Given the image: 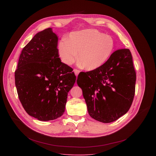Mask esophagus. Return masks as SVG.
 I'll use <instances>...</instances> for the list:
<instances>
[{
    "label": "esophagus",
    "mask_w": 156,
    "mask_h": 156,
    "mask_svg": "<svg viewBox=\"0 0 156 156\" xmlns=\"http://www.w3.org/2000/svg\"><path fill=\"white\" fill-rule=\"evenodd\" d=\"M74 73H75V75L77 76L78 75V74L80 73V71L79 70V69H74Z\"/></svg>",
    "instance_id": "1"
}]
</instances>
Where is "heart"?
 I'll return each mask as SVG.
<instances>
[{
    "label": "heart",
    "mask_w": 156,
    "mask_h": 156,
    "mask_svg": "<svg viewBox=\"0 0 156 156\" xmlns=\"http://www.w3.org/2000/svg\"><path fill=\"white\" fill-rule=\"evenodd\" d=\"M114 46L111 37L95 30L73 32L68 40L59 44V54L62 61L71 65L78 59L81 68L92 71L101 68L110 57Z\"/></svg>",
    "instance_id": "b5f03b06"
}]
</instances>
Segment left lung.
Wrapping results in <instances>:
<instances>
[{
  "label": "left lung",
  "instance_id": "left-lung-1",
  "mask_svg": "<svg viewBox=\"0 0 156 156\" xmlns=\"http://www.w3.org/2000/svg\"><path fill=\"white\" fill-rule=\"evenodd\" d=\"M135 82L136 72L128 48L114 51L101 68L80 72L77 79L89 115L104 123L117 120L128 111Z\"/></svg>",
  "mask_w": 156,
  "mask_h": 156
}]
</instances>
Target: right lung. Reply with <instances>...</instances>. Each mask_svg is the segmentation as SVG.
Segmentation results:
<instances>
[{
    "mask_svg": "<svg viewBox=\"0 0 156 156\" xmlns=\"http://www.w3.org/2000/svg\"><path fill=\"white\" fill-rule=\"evenodd\" d=\"M57 42L52 28L38 32L23 48L14 73L23 108L40 121L62 115L68 93L76 81L73 69L59 57Z\"/></svg>",
    "mask_w": 156,
    "mask_h": 156,
    "instance_id": "1",
    "label": "right lung"
}]
</instances>
